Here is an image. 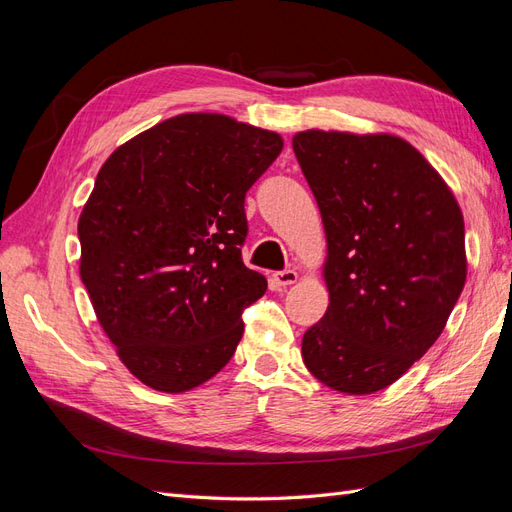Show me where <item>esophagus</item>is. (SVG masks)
Returning <instances> with one entry per match:
<instances>
[{
  "label": "esophagus",
  "instance_id": "esophagus-1",
  "mask_svg": "<svg viewBox=\"0 0 512 512\" xmlns=\"http://www.w3.org/2000/svg\"><path fill=\"white\" fill-rule=\"evenodd\" d=\"M297 277L299 275L294 269H284V271H277L273 275V280H275V284H280V286H290V284L297 282Z\"/></svg>",
  "mask_w": 512,
  "mask_h": 512
}]
</instances>
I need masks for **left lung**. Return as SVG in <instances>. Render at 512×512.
I'll return each instance as SVG.
<instances>
[{
	"instance_id": "1",
	"label": "left lung",
	"mask_w": 512,
	"mask_h": 512,
	"mask_svg": "<svg viewBox=\"0 0 512 512\" xmlns=\"http://www.w3.org/2000/svg\"><path fill=\"white\" fill-rule=\"evenodd\" d=\"M292 149L329 245V307L303 363L339 393L382 391L433 346L466 284L461 209L399 136L307 130Z\"/></svg>"
}]
</instances>
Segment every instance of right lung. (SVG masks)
I'll return each mask as SVG.
<instances>
[{
    "instance_id": "right-lung-1",
    "label": "right lung",
    "mask_w": 512,
    "mask_h": 512,
    "mask_svg": "<svg viewBox=\"0 0 512 512\" xmlns=\"http://www.w3.org/2000/svg\"><path fill=\"white\" fill-rule=\"evenodd\" d=\"M280 134L185 113L117 147L79 218L81 280L121 363L183 393L230 361L241 314L267 290L247 269L245 192L280 156Z\"/></svg>"
}]
</instances>
